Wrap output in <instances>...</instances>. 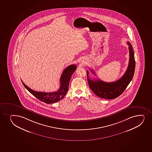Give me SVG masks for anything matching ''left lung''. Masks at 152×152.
<instances>
[{
    "label": "left lung",
    "mask_w": 152,
    "mask_h": 152,
    "mask_svg": "<svg viewBox=\"0 0 152 152\" xmlns=\"http://www.w3.org/2000/svg\"><path fill=\"white\" fill-rule=\"evenodd\" d=\"M127 45L129 50V64L124 74L119 80L113 82H104L99 79L91 80L89 77V72L86 71L89 86L99 97L107 99H115L123 93L132 81L134 73L135 61L132 46L129 42ZM91 72L95 75L93 70H91Z\"/></svg>",
    "instance_id": "8db88e82"
}]
</instances>
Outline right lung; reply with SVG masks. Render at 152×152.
Returning a JSON list of instances; mask_svg holds the SVG:
<instances>
[{
    "mask_svg": "<svg viewBox=\"0 0 152 152\" xmlns=\"http://www.w3.org/2000/svg\"><path fill=\"white\" fill-rule=\"evenodd\" d=\"M77 69L75 65H71L67 66L61 74L60 79V87L56 91L52 92H39L34 91L28 87L22 81L23 84L29 92L37 99L48 104L56 102L61 100L65 95L69 88V84L72 74Z\"/></svg>",
    "mask_w": 152,
    "mask_h": 152,
    "instance_id": "obj_1",
    "label": "right lung"
}]
</instances>
